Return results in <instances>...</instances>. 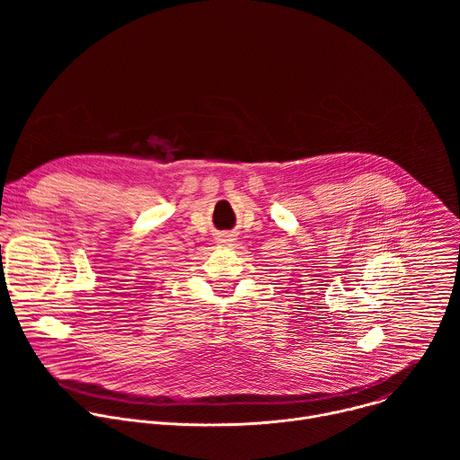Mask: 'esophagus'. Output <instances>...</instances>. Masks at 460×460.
<instances>
[{
	"instance_id": "1",
	"label": "esophagus",
	"mask_w": 460,
	"mask_h": 460,
	"mask_svg": "<svg viewBox=\"0 0 460 460\" xmlns=\"http://www.w3.org/2000/svg\"><path fill=\"white\" fill-rule=\"evenodd\" d=\"M220 242H233V238L231 236H224Z\"/></svg>"
}]
</instances>
